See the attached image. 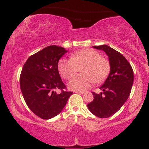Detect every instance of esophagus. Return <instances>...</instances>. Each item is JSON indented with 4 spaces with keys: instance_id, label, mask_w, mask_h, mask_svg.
Instances as JSON below:
<instances>
[{
    "instance_id": "esophagus-1",
    "label": "esophagus",
    "mask_w": 149,
    "mask_h": 149,
    "mask_svg": "<svg viewBox=\"0 0 149 149\" xmlns=\"http://www.w3.org/2000/svg\"><path fill=\"white\" fill-rule=\"evenodd\" d=\"M74 92H76V93H78V94H83V93H84V92H83V91H75Z\"/></svg>"
}]
</instances>
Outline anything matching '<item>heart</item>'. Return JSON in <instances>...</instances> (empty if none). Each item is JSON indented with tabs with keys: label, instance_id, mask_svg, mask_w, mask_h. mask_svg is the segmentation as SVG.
I'll return each mask as SVG.
<instances>
[{
	"label": "heart",
	"instance_id": "b5f03b06",
	"mask_svg": "<svg viewBox=\"0 0 149 149\" xmlns=\"http://www.w3.org/2000/svg\"><path fill=\"white\" fill-rule=\"evenodd\" d=\"M81 68V74L70 80L69 88L73 90H88L94 83H101L111 72V63L98 51L91 48L83 49L72 53L70 59H61L58 71L64 79H69Z\"/></svg>",
	"mask_w": 149,
	"mask_h": 149
}]
</instances>
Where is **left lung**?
<instances>
[{"label": "left lung", "mask_w": 149, "mask_h": 149, "mask_svg": "<svg viewBox=\"0 0 149 149\" xmlns=\"http://www.w3.org/2000/svg\"><path fill=\"white\" fill-rule=\"evenodd\" d=\"M94 47L107 53L111 63V72L100 87L103 92L97 94L92 92L94 99L88 107L92 114L104 118L115 114L128 99L134 81V73L129 61L116 49L106 45Z\"/></svg>", "instance_id": "8db88e82"}]
</instances>
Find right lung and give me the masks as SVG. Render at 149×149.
I'll return each mask as SVG.
<instances>
[{
    "mask_svg": "<svg viewBox=\"0 0 149 149\" xmlns=\"http://www.w3.org/2000/svg\"><path fill=\"white\" fill-rule=\"evenodd\" d=\"M68 50L50 45L28 58L19 77L24 99L33 113L50 119L60 113L73 92L67 91L58 71V62ZM61 91L59 94L55 89Z\"/></svg>",
    "mask_w": 149,
    "mask_h": 149,
    "instance_id": "add662e5",
    "label": "right lung"
}]
</instances>
